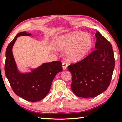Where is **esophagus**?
Returning a JSON list of instances; mask_svg holds the SVG:
<instances>
[{
  "label": "esophagus",
  "mask_w": 122,
  "mask_h": 122,
  "mask_svg": "<svg viewBox=\"0 0 122 122\" xmlns=\"http://www.w3.org/2000/svg\"><path fill=\"white\" fill-rule=\"evenodd\" d=\"M68 66V63L66 62H63L62 63V67H63V69H66V68H67V66Z\"/></svg>",
  "instance_id": "1"
}]
</instances>
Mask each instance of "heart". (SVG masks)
<instances>
[{"label": "heart", "mask_w": 122, "mask_h": 122, "mask_svg": "<svg viewBox=\"0 0 122 122\" xmlns=\"http://www.w3.org/2000/svg\"><path fill=\"white\" fill-rule=\"evenodd\" d=\"M93 39L89 34L73 32L59 37L56 46L59 49H67L68 59L79 61L86 56L93 46Z\"/></svg>", "instance_id": "b5f03b06"}]
</instances>
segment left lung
Returning <instances> with one entry per match:
<instances>
[{"instance_id": "left-lung-1", "label": "left lung", "mask_w": 122, "mask_h": 122, "mask_svg": "<svg viewBox=\"0 0 122 122\" xmlns=\"http://www.w3.org/2000/svg\"><path fill=\"white\" fill-rule=\"evenodd\" d=\"M94 51L68 69L72 75L71 88L76 96L94 98L106 91L112 77L115 59L112 46L96 31Z\"/></svg>"}]
</instances>
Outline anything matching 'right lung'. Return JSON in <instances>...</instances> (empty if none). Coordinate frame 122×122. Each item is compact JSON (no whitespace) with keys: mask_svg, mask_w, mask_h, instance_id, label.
<instances>
[{"mask_svg":"<svg viewBox=\"0 0 122 122\" xmlns=\"http://www.w3.org/2000/svg\"><path fill=\"white\" fill-rule=\"evenodd\" d=\"M24 31L16 35L8 44L6 50L4 70L13 91L17 96L26 101L38 102L48 94L51 83L58 73L63 71L61 61L44 63L31 73L22 74L18 71L12 53V47L19 36H30Z\"/></svg>","mask_w":122,"mask_h":122,"instance_id":"1","label":"right lung"}]
</instances>
